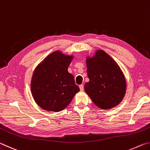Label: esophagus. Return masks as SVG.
Returning <instances> with one entry per match:
<instances>
[{"label": "esophagus", "instance_id": "1", "mask_svg": "<svg viewBox=\"0 0 150 150\" xmlns=\"http://www.w3.org/2000/svg\"><path fill=\"white\" fill-rule=\"evenodd\" d=\"M79 88H80L81 91H83V90H84V85H79Z\"/></svg>", "mask_w": 150, "mask_h": 150}]
</instances>
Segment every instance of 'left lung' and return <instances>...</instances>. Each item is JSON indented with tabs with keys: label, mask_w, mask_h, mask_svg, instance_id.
<instances>
[{
	"label": "left lung",
	"mask_w": 150,
	"mask_h": 150,
	"mask_svg": "<svg viewBox=\"0 0 150 150\" xmlns=\"http://www.w3.org/2000/svg\"><path fill=\"white\" fill-rule=\"evenodd\" d=\"M87 67L89 81L85 84V91L93 102L102 109L118 105L125 95L126 83L117 63L98 50L93 58H87Z\"/></svg>",
	"instance_id": "8db88e82"
}]
</instances>
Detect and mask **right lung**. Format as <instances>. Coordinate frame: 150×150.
Here are the masks:
<instances>
[{
  "instance_id": "right-lung-1",
  "label": "right lung",
  "mask_w": 150,
  "mask_h": 150,
  "mask_svg": "<svg viewBox=\"0 0 150 150\" xmlns=\"http://www.w3.org/2000/svg\"><path fill=\"white\" fill-rule=\"evenodd\" d=\"M72 59L73 56L57 51L45 57L35 69L32 93L35 103L44 110H63L80 91L73 75L67 71Z\"/></svg>"
}]
</instances>
